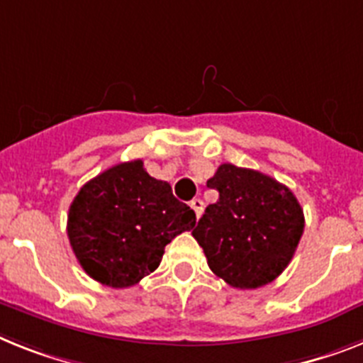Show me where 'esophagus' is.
<instances>
[{"label": "esophagus", "instance_id": "obj_1", "mask_svg": "<svg viewBox=\"0 0 363 363\" xmlns=\"http://www.w3.org/2000/svg\"><path fill=\"white\" fill-rule=\"evenodd\" d=\"M190 206H191V208H194V212H196L197 219H199L201 214H203V210H205V203H203V201H201V199H191Z\"/></svg>", "mask_w": 363, "mask_h": 363}]
</instances>
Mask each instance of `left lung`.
I'll return each instance as SVG.
<instances>
[{
    "instance_id": "1",
    "label": "left lung",
    "mask_w": 363,
    "mask_h": 363,
    "mask_svg": "<svg viewBox=\"0 0 363 363\" xmlns=\"http://www.w3.org/2000/svg\"><path fill=\"white\" fill-rule=\"evenodd\" d=\"M206 186L219 191L191 230L214 275L240 290L266 286L286 269L304 230L297 197L273 177L221 164Z\"/></svg>"
}]
</instances>
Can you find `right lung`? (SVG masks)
Here are the masks:
<instances>
[{
    "label": "right lung",
    "instance_id": "1",
    "mask_svg": "<svg viewBox=\"0 0 363 363\" xmlns=\"http://www.w3.org/2000/svg\"><path fill=\"white\" fill-rule=\"evenodd\" d=\"M196 225V212L153 179L142 160L108 167L73 199L68 238L79 264L111 288L138 284L162 260L164 247Z\"/></svg>",
    "mask_w": 363,
    "mask_h": 363
}]
</instances>
